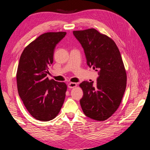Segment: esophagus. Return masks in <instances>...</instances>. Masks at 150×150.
<instances>
[{"instance_id": "1", "label": "esophagus", "mask_w": 150, "mask_h": 150, "mask_svg": "<svg viewBox=\"0 0 150 150\" xmlns=\"http://www.w3.org/2000/svg\"><path fill=\"white\" fill-rule=\"evenodd\" d=\"M67 86L69 88H75L76 86H77V84L75 83H70L68 84Z\"/></svg>"}]
</instances>
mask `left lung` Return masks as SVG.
I'll return each instance as SVG.
<instances>
[{"label":"left lung","instance_id":"left-lung-1","mask_svg":"<svg viewBox=\"0 0 150 150\" xmlns=\"http://www.w3.org/2000/svg\"><path fill=\"white\" fill-rule=\"evenodd\" d=\"M82 46L86 63L99 75L95 85L83 81L80 104L89 118L104 121L118 108L126 87V73L118 48L107 35L94 29L73 31Z\"/></svg>","mask_w":150,"mask_h":150}]
</instances>
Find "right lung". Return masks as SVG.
Segmentation results:
<instances>
[{"label":"right lung","mask_w":150,"mask_h":150,"mask_svg":"<svg viewBox=\"0 0 150 150\" xmlns=\"http://www.w3.org/2000/svg\"><path fill=\"white\" fill-rule=\"evenodd\" d=\"M66 34L58 32L40 35L24 49L20 57L16 76L18 93L29 112L39 121L54 119L64 101L66 84L49 80L47 74L56 45Z\"/></svg>","instance_id":"obj_1"}]
</instances>
